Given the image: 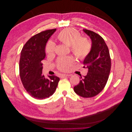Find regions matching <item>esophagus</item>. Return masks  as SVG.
Segmentation results:
<instances>
[{
  "label": "esophagus",
  "instance_id": "esophagus-1",
  "mask_svg": "<svg viewBox=\"0 0 132 132\" xmlns=\"http://www.w3.org/2000/svg\"><path fill=\"white\" fill-rule=\"evenodd\" d=\"M70 74H61V78H64V77H69Z\"/></svg>",
  "mask_w": 132,
  "mask_h": 132
}]
</instances>
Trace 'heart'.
Masks as SVG:
<instances>
[{
	"instance_id": "1",
	"label": "heart",
	"mask_w": 132,
	"mask_h": 132,
	"mask_svg": "<svg viewBox=\"0 0 132 132\" xmlns=\"http://www.w3.org/2000/svg\"><path fill=\"white\" fill-rule=\"evenodd\" d=\"M58 40L65 45L70 47L73 54L80 59H84L90 53L91 50V43L88 39L81 37L79 32L73 29L67 28L61 31L57 36ZM55 50L54 43L50 41L47 44L46 51L47 54L53 53ZM74 62V59L71 57L60 58L57 63L58 69L66 71Z\"/></svg>"
}]
</instances>
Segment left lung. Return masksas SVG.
Returning a JSON list of instances; mask_svg holds the SVG:
<instances>
[{
  "instance_id": "left-lung-1",
  "label": "left lung",
  "mask_w": 132,
  "mask_h": 132,
  "mask_svg": "<svg viewBox=\"0 0 132 132\" xmlns=\"http://www.w3.org/2000/svg\"><path fill=\"white\" fill-rule=\"evenodd\" d=\"M83 31L91 40V50L84 60L88 72L74 87L77 95L83 97H92L98 94L104 88L109 79L111 62L109 48L103 38L88 30Z\"/></svg>"
}]
</instances>
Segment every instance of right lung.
I'll use <instances>...</instances> for the list:
<instances>
[{"label": "right lung", "mask_w": 132, "mask_h": 132, "mask_svg": "<svg viewBox=\"0 0 132 132\" xmlns=\"http://www.w3.org/2000/svg\"><path fill=\"white\" fill-rule=\"evenodd\" d=\"M56 29L48 30L34 35L23 47L19 62V71L23 87L32 97L45 99L52 95L57 89L59 78L42 75V63L45 58L46 43Z\"/></svg>", "instance_id": "right-lung-1"}]
</instances>
